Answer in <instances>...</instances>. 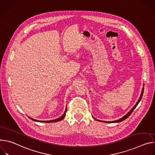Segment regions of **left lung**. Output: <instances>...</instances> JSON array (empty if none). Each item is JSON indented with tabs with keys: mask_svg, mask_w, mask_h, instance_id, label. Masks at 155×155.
Returning a JSON list of instances; mask_svg holds the SVG:
<instances>
[{
	"mask_svg": "<svg viewBox=\"0 0 155 155\" xmlns=\"http://www.w3.org/2000/svg\"><path fill=\"white\" fill-rule=\"evenodd\" d=\"M143 91H144V87H143V89H142V94H141V95H140V98H139V100L137 101V104L134 105V107L130 110V111L129 112H128L125 116H124L122 118H121V119H118V120H116V121H107V122H105V121H100V120H97V121H100V122H105V123H119V122H121V121H124V120H125L126 119H127L130 114H131V113L133 112V111L135 110V108L137 107V106L138 105V104H139V102L140 101V100H141V99H142V95H143ZM94 119H95V117H94Z\"/></svg>",
	"mask_w": 155,
	"mask_h": 155,
	"instance_id": "8db88e82",
	"label": "left lung"
}]
</instances>
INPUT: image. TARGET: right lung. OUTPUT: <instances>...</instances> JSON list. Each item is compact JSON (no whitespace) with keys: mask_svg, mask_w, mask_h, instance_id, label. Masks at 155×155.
<instances>
[{"mask_svg":"<svg viewBox=\"0 0 155 155\" xmlns=\"http://www.w3.org/2000/svg\"><path fill=\"white\" fill-rule=\"evenodd\" d=\"M66 111H67V108H66V110L64 112V114L60 117L57 118V119H54V120H50V121H38V120H36V119H32L30 117H29L31 119L33 120V121H37V122H41V123H55V122H58V121H61V120H62L66 116Z\"/></svg>","mask_w":155,"mask_h":155,"instance_id":"obj_1","label":"right lung"}]
</instances>
